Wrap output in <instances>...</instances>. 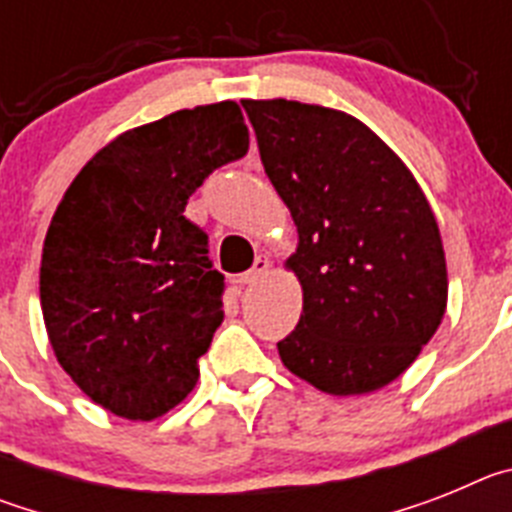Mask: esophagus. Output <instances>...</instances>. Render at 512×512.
Instances as JSON below:
<instances>
[{"label":"esophagus","instance_id":"34e87169","mask_svg":"<svg viewBox=\"0 0 512 512\" xmlns=\"http://www.w3.org/2000/svg\"><path fill=\"white\" fill-rule=\"evenodd\" d=\"M269 266H271L269 259H266V256H259V259L253 261L251 269H248L246 274H243L241 282L243 284H256L261 277H266V274H269Z\"/></svg>","mask_w":512,"mask_h":512}]
</instances>
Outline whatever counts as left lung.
<instances>
[{"instance_id":"left-lung-1","label":"left lung","mask_w":512,"mask_h":512,"mask_svg":"<svg viewBox=\"0 0 512 512\" xmlns=\"http://www.w3.org/2000/svg\"><path fill=\"white\" fill-rule=\"evenodd\" d=\"M261 164L297 225L287 259L302 284L297 328L277 343L289 372L328 395L400 377L449 297L436 215L377 133L341 110L243 99Z\"/></svg>"}]
</instances>
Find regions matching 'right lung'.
Listing matches in <instances>:
<instances>
[{
  "label": "right lung",
  "instance_id": "1",
  "mask_svg": "<svg viewBox=\"0 0 512 512\" xmlns=\"http://www.w3.org/2000/svg\"><path fill=\"white\" fill-rule=\"evenodd\" d=\"M246 151L241 107L202 104L117 135L63 194L40 307L58 364L104 410L153 420L194 390L225 318V277L184 207Z\"/></svg>",
  "mask_w": 512,
  "mask_h": 512
}]
</instances>
